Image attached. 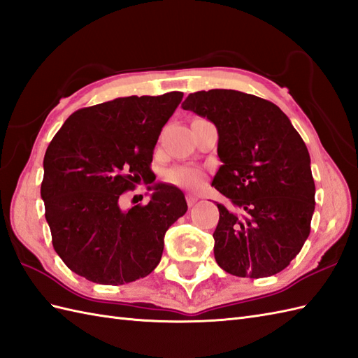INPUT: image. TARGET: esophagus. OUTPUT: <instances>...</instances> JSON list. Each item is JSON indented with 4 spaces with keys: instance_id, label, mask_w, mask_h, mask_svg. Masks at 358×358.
<instances>
[{
    "instance_id": "34e87169",
    "label": "esophagus",
    "mask_w": 358,
    "mask_h": 358,
    "mask_svg": "<svg viewBox=\"0 0 358 358\" xmlns=\"http://www.w3.org/2000/svg\"><path fill=\"white\" fill-rule=\"evenodd\" d=\"M185 197H187L188 206H193V205L197 202V196H194V194H189V193H188Z\"/></svg>"
}]
</instances>
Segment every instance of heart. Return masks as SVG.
<instances>
[{"label":"heart","mask_w":358,"mask_h":358,"mask_svg":"<svg viewBox=\"0 0 358 358\" xmlns=\"http://www.w3.org/2000/svg\"><path fill=\"white\" fill-rule=\"evenodd\" d=\"M166 179L171 184H176L187 188H196L202 182V171L194 169V166H176V169L166 173Z\"/></svg>","instance_id":"1"}]
</instances>
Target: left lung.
Segmentation results:
<instances>
[{
    "instance_id": "obj_1",
    "label": "left lung",
    "mask_w": 358,
    "mask_h": 358,
    "mask_svg": "<svg viewBox=\"0 0 358 358\" xmlns=\"http://www.w3.org/2000/svg\"><path fill=\"white\" fill-rule=\"evenodd\" d=\"M182 108L219 133L222 165L211 185L234 210L217 203V265L251 279L280 273L311 231L315 185L303 139L279 107L254 94L202 90L188 94Z\"/></svg>"
}]
</instances>
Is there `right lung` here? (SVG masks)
<instances>
[{
    "label": "right lung",
    "instance_id": "obj_1",
    "mask_svg": "<svg viewBox=\"0 0 358 358\" xmlns=\"http://www.w3.org/2000/svg\"><path fill=\"white\" fill-rule=\"evenodd\" d=\"M182 92L127 96L70 115L47 147L41 197L53 248L87 280L124 285L157 266L164 236L187 213L179 188L155 184L147 205L129 210L119 197L145 180L162 127Z\"/></svg>",
    "mask_w": 358,
    "mask_h": 358
}]
</instances>
